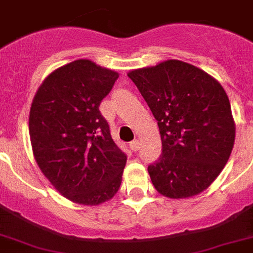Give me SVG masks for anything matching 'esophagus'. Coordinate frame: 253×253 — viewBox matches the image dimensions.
Returning a JSON list of instances; mask_svg holds the SVG:
<instances>
[{
	"mask_svg": "<svg viewBox=\"0 0 253 253\" xmlns=\"http://www.w3.org/2000/svg\"><path fill=\"white\" fill-rule=\"evenodd\" d=\"M130 149L133 150V152H138V150L140 149V143H139V140H133V142L130 143Z\"/></svg>",
	"mask_w": 253,
	"mask_h": 253,
	"instance_id": "1",
	"label": "esophagus"
}]
</instances>
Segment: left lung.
<instances>
[{
	"label": "left lung",
	"instance_id": "obj_1",
	"mask_svg": "<svg viewBox=\"0 0 253 253\" xmlns=\"http://www.w3.org/2000/svg\"><path fill=\"white\" fill-rule=\"evenodd\" d=\"M128 76L158 122L162 155L148 167L154 188L173 199L207 189L235 144V122L222 85L179 60L136 69Z\"/></svg>",
	"mask_w": 253,
	"mask_h": 253
}]
</instances>
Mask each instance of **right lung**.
Returning a JSON list of instances; mask_svg holds the SVG:
<instances>
[{
	"label": "right lung",
	"instance_id": "obj_1",
	"mask_svg": "<svg viewBox=\"0 0 253 253\" xmlns=\"http://www.w3.org/2000/svg\"><path fill=\"white\" fill-rule=\"evenodd\" d=\"M118 78L90 60H75L52 71L32 100L29 129L37 166L79 205L106 202L122 184L126 155L99 110Z\"/></svg>",
	"mask_w": 253,
	"mask_h": 253
}]
</instances>
